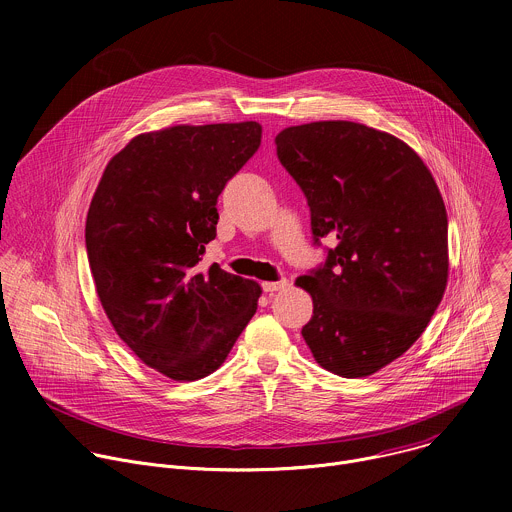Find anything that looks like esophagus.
<instances>
[{
    "instance_id": "34e87169",
    "label": "esophagus",
    "mask_w": 512,
    "mask_h": 512,
    "mask_svg": "<svg viewBox=\"0 0 512 512\" xmlns=\"http://www.w3.org/2000/svg\"><path fill=\"white\" fill-rule=\"evenodd\" d=\"M285 285H287L285 279H281V281H265V283H263V291H265V294H273V291H279V289H283Z\"/></svg>"
}]
</instances>
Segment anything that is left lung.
I'll list each match as a JSON object with an SVG mask.
<instances>
[{
    "instance_id": "obj_1",
    "label": "left lung",
    "mask_w": 512,
    "mask_h": 512,
    "mask_svg": "<svg viewBox=\"0 0 512 512\" xmlns=\"http://www.w3.org/2000/svg\"><path fill=\"white\" fill-rule=\"evenodd\" d=\"M277 158L308 198L326 265L296 285L314 302L302 336L322 369L360 379L405 354L448 285V214L429 168L399 137L354 121L277 133Z\"/></svg>"
}]
</instances>
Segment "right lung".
I'll list each match as a JSON object with an SVG mask.
<instances>
[{
    "mask_svg": "<svg viewBox=\"0 0 512 512\" xmlns=\"http://www.w3.org/2000/svg\"><path fill=\"white\" fill-rule=\"evenodd\" d=\"M257 121L172 125L115 154L87 214L99 302L117 336L172 381H198L227 360L261 285L212 263L216 198L261 145Z\"/></svg>",
    "mask_w": 512,
    "mask_h": 512,
    "instance_id": "1",
    "label": "right lung"
}]
</instances>
